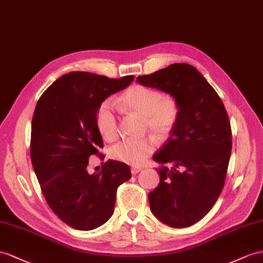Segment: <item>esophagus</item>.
I'll use <instances>...</instances> for the list:
<instances>
[{
	"mask_svg": "<svg viewBox=\"0 0 263 263\" xmlns=\"http://www.w3.org/2000/svg\"><path fill=\"white\" fill-rule=\"evenodd\" d=\"M142 169H143L142 166H132V167H131V173H132V174H137V173H139Z\"/></svg>",
	"mask_w": 263,
	"mask_h": 263,
	"instance_id": "esophagus-1",
	"label": "esophagus"
}]
</instances>
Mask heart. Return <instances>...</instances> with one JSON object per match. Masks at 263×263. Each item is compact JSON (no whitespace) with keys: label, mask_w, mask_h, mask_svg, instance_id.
Masks as SVG:
<instances>
[{"label":"heart","mask_w":263,"mask_h":263,"mask_svg":"<svg viewBox=\"0 0 263 263\" xmlns=\"http://www.w3.org/2000/svg\"><path fill=\"white\" fill-rule=\"evenodd\" d=\"M120 105L129 113L144 119L145 129L158 139H164L173 131L180 118V104L171 94L162 96L158 90L136 84L120 98ZM98 131L107 141L118 138V114L111 100H105L97 110ZM156 149V140H122L112 146L111 157L121 162L139 165Z\"/></svg>","instance_id":"1"}]
</instances>
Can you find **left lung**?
I'll return each instance as SVG.
<instances>
[{
  "mask_svg": "<svg viewBox=\"0 0 263 263\" xmlns=\"http://www.w3.org/2000/svg\"><path fill=\"white\" fill-rule=\"evenodd\" d=\"M137 81L177 98L180 118L153 160L162 166L159 185L149 193L152 213L172 228L197 223L223 189L232 132L218 93L196 67L174 63Z\"/></svg>",
  "mask_w": 263,
  "mask_h": 263,
  "instance_id": "8db88e82",
  "label": "left lung"
}]
</instances>
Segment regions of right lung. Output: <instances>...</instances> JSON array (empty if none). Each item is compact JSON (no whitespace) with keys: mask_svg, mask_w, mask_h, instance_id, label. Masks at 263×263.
<instances>
[{"mask_svg":"<svg viewBox=\"0 0 263 263\" xmlns=\"http://www.w3.org/2000/svg\"><path fill=\"white\" fill-rule=\"evenodd\" d=\"M134 77L110 79L90 72L64 74L39 99L31 126V160L43 196L64 223L93 230L111 218L118 187L130 180L127 164L107 160L87 172L89 158L104 156L99 105L129 86Z\"/></svg>","mask_w":263,"mask_h":263,"instance_id":"obj_1","label":"right lung"}]
</instances>
